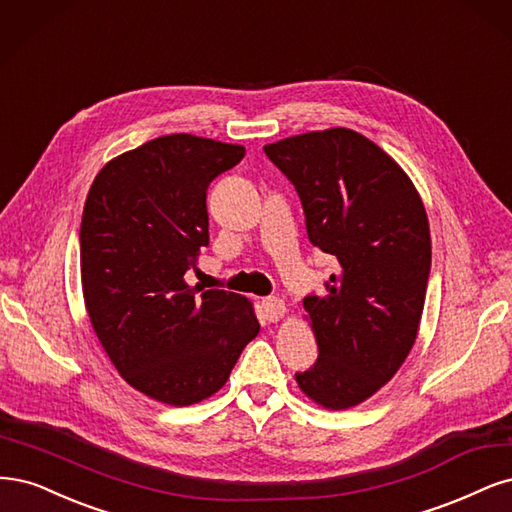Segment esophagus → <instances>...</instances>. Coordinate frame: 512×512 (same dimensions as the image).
<instances>
[{
  "label": "esophagus",
  "mask_w": 512,
  "mask_h": 512,
  "mask_svg": "<svg viewBox=\"0 0 512 512\" xmlns=\"http://www.w3.org/2000/svg\"><path fill=\"white\" fill-rule=\"evenodd\" d=\"M261 315L266 321L276 323L287 315V306L283 300H278V298H266V300H261Z\"/></svg>",
  "instance_id": "esophagus-1"
}]
</instances>
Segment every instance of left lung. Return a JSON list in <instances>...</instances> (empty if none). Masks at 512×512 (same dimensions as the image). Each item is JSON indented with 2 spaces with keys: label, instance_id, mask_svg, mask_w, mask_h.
Masks as SVG:
<instances>
[{
  "label": "left lung",
  "instance_id": "left-lung-1",
  "mask_svg": "<svg viewBox=\"0 0 512 512\" xmlns=\"http://www.w3.org/2000/svg\"><path fill=\"white\" fill-rule=\"evenodd\" d=\"M263 151L298 191L312 246L338 261L327 293L304 298L319 357L295 381L323 408L357 406L391 381L417 340L432 266L421 195L381 146L346 127Z\"/></svg>",
  "mask_w": 512,
  "mask_h": 512
}]
</instances>
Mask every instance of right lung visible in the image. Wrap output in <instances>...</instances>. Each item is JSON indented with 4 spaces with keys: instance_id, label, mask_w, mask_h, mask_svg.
I'll return each instance as SVG.
<instances>
[{
    "instance_id": "add662e5",
    "label": "right lung",
    "mask_w": 512,
    "mask_h": 512,
    "mask_svg": "<svg viewBox=\"0 0 512 512\" xmlns=\"http://www.w3.org/2000/svg\"><path fill=\"white\" fill-rule=\"evenodd\" d=\"M242 157L240 144L161 136L110 159L89 189L80 278L93 332L125 383L157 402L210 398L259 334L244 295L185 283L208 244V185Z\"/></svg>"
}]
</instances>
